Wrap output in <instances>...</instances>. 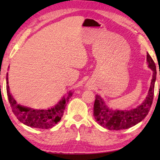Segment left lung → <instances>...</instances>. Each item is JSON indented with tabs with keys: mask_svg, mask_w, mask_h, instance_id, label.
<instances>
[{
	"mask_svg": "<svg viewBox=\"0 0 160 160\" xmlns=\"http://www.w3.org/2000/svg\"><path fill=\"white\" fill-rule=\"evenodd\" d=\"M148 67L152 70L150 87L145 99L140 105L131 109L118 110L108 106L102 97L97 94L94 104V116L98 124L104 128L110 130H123L136 125L148 114L152 104L154 90L156 81V66L152 58L147 53Z\"/></svg>",
	"mask_w": 160,
	"mask_h": 160,
	"instance_id": "1",
	"label": "left lung"
}]
</instances>
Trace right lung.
<instances>
[{"mask_svg":"<svg viewBox=\"0 0 160 160\" xmlns=\"http://www.w3.org/2000/svg\"><path fill=\"white\" fill-rule=\"evenodd\" d=\"M6 84L7 94L13 113L21 123L32 128L48 129L56 126V124L61 121L67 103L73 94V92L69 91L57 104L48 109H32L22 106L16 102L10 92L8 73L6 75Z\"/></svg>","mask_w":160,"mask_h":160,"instance_id":"1","label":"right lung"}]
</instances>
